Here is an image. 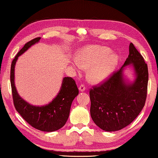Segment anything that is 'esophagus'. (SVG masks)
Listing matches in <instances>:
<instances>
[{
	"mask_svg": "<svg viewBox=\"0 0 158 158\" xmlns=\"http://www.w3.org/2000/svg\"><path fill=\"white\" fill-rule=\"evenodd\" d=\"M79 90L80 91L83 92V91H85V90H86V87H85V86H84V84H81V85H80V86H79Z\"/></svg>",
	"mask_w": 158,
	"mask_h": 158,
	"instance_id": "esophagus-1",
	"label": "esophagus"
}]
</instances>
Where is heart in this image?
Segmentation results:
<instances>
[{
	"label": "heart",
	"instance_id": "heart-1",
	"mask_svg": "<svg viewBox=\"0 0 158 158\" xmlns=\"http://www.w3.org/2000/svg\"><path fill=\"white\" fill-rule=\"evenodd\" d=\"M79 62L74 61L77 69H88V79L91 83L99 84L106 80L118 64L119 57L111 50L102 46H89L78 54Z\"/></svg>",
	"mask_w": 158,
	"mask_h": 158
}]
</instances>
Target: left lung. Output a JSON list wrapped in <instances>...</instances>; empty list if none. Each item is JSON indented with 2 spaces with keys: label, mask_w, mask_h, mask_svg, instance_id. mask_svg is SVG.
I'll return each instance as SVG.
<instances>
[{
  "label": "left lung",
  "mask_w": 158,
  "mask_h": 158,
  "mask_svg": "<svg viewBox=\"0 0 158 158\" xmlns=\"http://www.w3.org/2000/svg\"><path fill=\"white\" fill-rule=\"evenodd\" d=\"M128 65L133 67L136 77L131 82L123 77ZM148 81L147 64L131 43L123 66L104 83L90 90V113L94 123L106 131H118L131 124L145 106Z\"/></svg>",
  "instance_id": "1"
}]
</instances>
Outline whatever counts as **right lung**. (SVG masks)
Listing matches in <instances>:
<instances>
[{"instance_id": "obj_1", "label": "right lung", "mask_w": 158, "mask_h": 158, "mask_svg": "<svg viewBox=\"0 0 158 158\" xmlns=\"http://www.w3.org/2000/svg\"><path fill=\"white\" fill-rule=\"evenodd\" d=\"M41 38L34 39L24 45L15 57L11 64L10 83L14 106L25 121L40 131L51 132L60 129L67 121L72 102L79 94V90L72 77H64L60 90L48 104L36 106L29 104L19 96L15 85V67L18 57Z\"/></svg>"}]
</instances>
